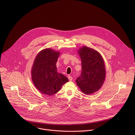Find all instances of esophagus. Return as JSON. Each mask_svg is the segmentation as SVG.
Returning a JSON list of instances; mask_svg holds the SVG:
<instances>
[{"label":"esophagus","instance_id":"esophagus-1","mask_svg":"<svg viewBox=\"0 0 135 135\" xmlns=\"http://www.w3.org/2000/svg\"><path fill=\"white\" fill-rule=\"evenodd\" d=\"M68 78L69 80H70V81H71L73 80V77L70 75H68Z\"/></svg>","mask_w":135,"mask_h":135}]
</instances>
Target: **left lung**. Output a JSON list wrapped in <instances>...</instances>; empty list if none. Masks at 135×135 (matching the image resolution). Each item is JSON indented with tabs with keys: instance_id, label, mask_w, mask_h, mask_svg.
Here are the masks:
<instances>
[{
	"instance_id": "1",
	"label": "left lung",
	"mask_w": 135,
	"mask_h": 135,
	"mask_svg": "<svg viewBox=\"0 0 135 135\" xmlns=\"http://www.w3.org/2000/svg\"><path fill=\"white\" fill-rule=\"evenodd\" d=\"M81 60V72L76 80L85 94L94 93L101 87L105 77L104 61L97 51L83 47L79 51Z\"/></svg>"
}]
</instances>
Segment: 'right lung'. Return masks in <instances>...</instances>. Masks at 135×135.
I'll use <instances>...</instances> for the list:
<instances>
[{
	"instance_id": "add662e5",
	"label": "right lung",
	"mask_w": 135,
	"mask_h": 135,
	"mask_svg": "<svg viewBox=\"0 0 135 135\" xmlns=\"http://www.w3.org/2000/svg\"><path fill=\"white\" fill-rule=\"evenodd\" d=\"M59 52L51 49L42 50L36 56L32 68V79L39 91L52 95L57 93L68 78L58 73L56 63Z\"/></svg>"
}]
</instances>
